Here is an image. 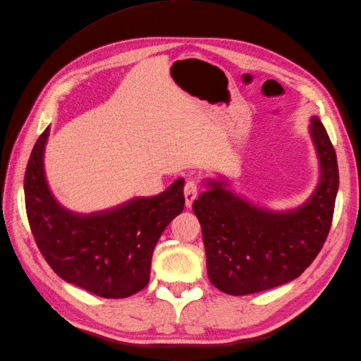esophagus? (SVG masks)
<instances>
[{
	"mask_svg": "<svg viewBox=\"0 0 361 361\" xmlns=\"http://www.w3.org/2000/svg\"><path fill=\"white\" fill-rule=\"evenodd\" d=\"M183 195H185V204L191 207L192 202L197 199V195H199V185L194 180H188L183 187Z\"/></svg>",
	"mask_w": 361,
	"mask_h": 361,
	"instance_id": "34e87169",
	"label": "esophagus"
}]
</instances>
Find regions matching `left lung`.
Listing matches in <instances>:
<instances>
[{"label":"left lung","mask_w":361,"mask_h":361,"mask_svg":"<svg viewBox=\"0 0 361 361\" xmlns=\"http://www.w3.org/2000/svg\"><path fill=\"white\" fill-rule=\"evenodd\" d=\"M310 137L319 158V182L310 199L289 211L256 206L227 190L224 180L207 179L192 203L202 226L207 277L228 295L277 288L300 277L329 236L338 169L336 150L318 117Z\"/></svg>","instance_id":"8db88e82"}]
</instances>
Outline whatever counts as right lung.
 I'll use <instances>...</instances> for the list:
<instances>
[{
	"label": "right lung",
	"instance_id": "add662e5",
	"mask_svg": "<svg viewBox=\"0 0 361 361\" xmlns=\"http://www.w3.org/2000/svg\"><path fill=\"white\" fill-rule=\"evenodd\" d=\"M49 128L32 147L24 192L32 236L48 265L64 281L102 298H126L149 283L154 248L183 211V179L154 197H135L108 211L75 214L48 187L43 154Z\"/></svg>",
	"mask_w": 361,
	"mask_h": 361
}]
</instances>
